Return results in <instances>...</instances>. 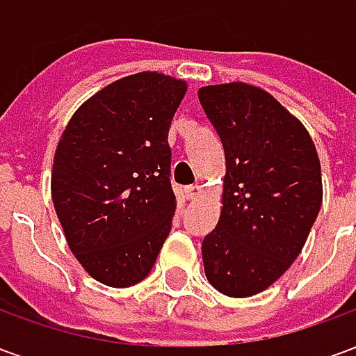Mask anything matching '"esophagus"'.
Segmentation results:
<instances>
[{
    "instance_id": "34e87169",
    "label": "esophagus",
    "mask_w": 356,
    "mask_h": 356,
    "mask_svg": "<svg viewBox=\"0 0 356 356\" xmlns=\"http://www.w3.org/2000/svg\"><path fill=\"white\" fill-rule=\"evenodd\" d=\"M202 193V186L200 185H191V186H185V198L186 200H194L198 194Z\"/></svg>"
}]
</instances>
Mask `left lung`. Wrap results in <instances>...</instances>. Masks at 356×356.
Masks as SVG:
<instances>
[{
  "label": "left lung",
  "mask_w": 356,
  "mask_h": 356,
  "mask_svg": "<svg viewBox=\"0 0 356 356\" xmlns=\"http://www.w3.org/2000/svg\"><path fill=\"white\" fill-rule=\"evenodd\" d=\"M225 148L223 208L202 242L209 284L225 296L267 290L298 259L322 204L321 162L303 124L242 81L198 89Z\"/></svg>",
  "instance_id": "left-lung-1"
}]
</instances>
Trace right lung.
I'll list each match as a JSON object with an SVG mask.
<instances>
[{
	"label": "right lung",
	"instance_id": "add662e5",
	"mask_svg": "<svg viewBox=\"0 0 356 356\" xmlns=\"http://www.w3.org/2000/svg\"><path fill=\"white\" fill-rule=\"evenodd\" d=\"M186 83L139 72L76 110L55 150L53 206L66 242L95 280L127 288L147 278L171 231V120Z\"/></svg>",
	"mask_w": 356,
	"mask_h": 356
}]
</instances>
